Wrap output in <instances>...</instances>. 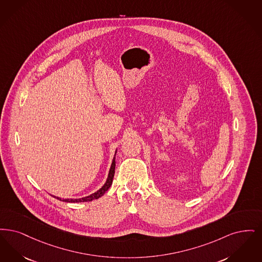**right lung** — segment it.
I'll use <instances>...</instances> for the list:
<instances>
[{
  "instance_id": "add662e5",
  "label": "right lung",
  "mask_w": 262,
  "mask_h": 262,
  "mask_svg": "<svg viewBox=\"0 0 262 262\" xmlns=\"http://www.w3.org/2000/svg\"><path fill=\"white\" fill-rule=\"evenodd\" d=\"M116 151H117V148L115 149V154H114V160L112 162V165H111V168L108 171V175H107V178H106V181L103 184L101 189H99L97 192L91 193L90 195H87V196H84V198H81V199H61V198H58V196H55L57 198V200L61 201V202H66V203H82V202H92L93 200H97L99 198L102 196L105 192L110 189V187L112 186L113 184V179H114V170H115V155H116Z\"/></svg>"
}]
</instances>
